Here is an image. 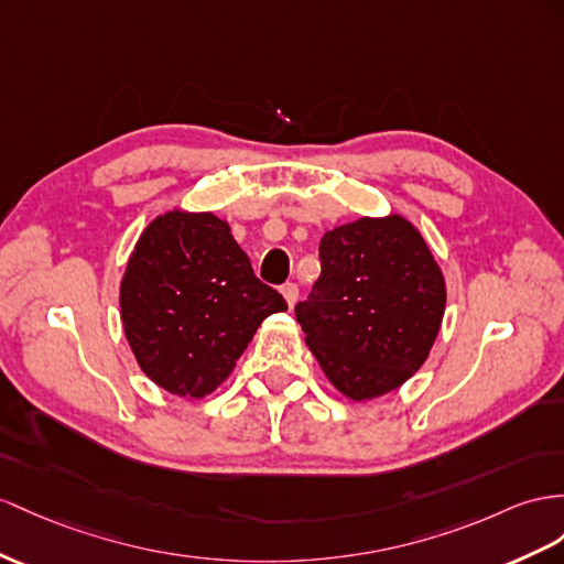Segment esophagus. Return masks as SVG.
<instances>
[{
	"label": "esophagus",
	"mask_w": 564,
	"mask_h": 564,
	"mask_svg": "<svg viewBox=\"0 0 564 564\" xmlns=\"http://www.w3.org/2000/svg\"><path fill=\"white\" fill-rule=\"evenodd\" d=\"M281 295L285 297L288 307H293V305H295V300H297V295H300L297 285H295V283H285V285H281Z\"/></svg>",
	"instance_id": "1"
}]
</instances>
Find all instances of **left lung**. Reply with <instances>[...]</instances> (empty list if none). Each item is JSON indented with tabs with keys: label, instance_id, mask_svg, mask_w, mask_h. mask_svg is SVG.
<instances>
[{
	"label": "left lung",
	"instance_id": "8db88e82",
	"mask_svg": "<svg viewBox=\"0 0 564 564\" xmlns=\"http://www.w3.org/2000/svg\"><path fill=\"white\" fill-rule=\"evenodd\" d=\"M322 276L295 316L326 379L355 402L395 391L420 369L445 312V279L400 214L362 216L319 245Z\"/></svg>",
	"mask_w": 564,
	"mask_h": 564
}]
</instances>
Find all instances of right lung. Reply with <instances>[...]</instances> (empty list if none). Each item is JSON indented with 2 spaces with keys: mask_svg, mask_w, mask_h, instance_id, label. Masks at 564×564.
<instances>
[{
  "mask_svg": "<svg viewBox=\"0 0 564 564\" xmlns=\"http://www.w3.org/2000/svg\"><path fill=\"white\" fill-rule=\"evenodd\" d=\"M119 302L140 369L193 400L228 379L269 314L288 310L281 293L254 276L224 219L181 209L142 230Z\"/></svg>",
  "mask_w": 564,
  "mask_h": 564,
  "instance_id": "right-lung-1",
  "label": "right lung"
}]
</instances>
